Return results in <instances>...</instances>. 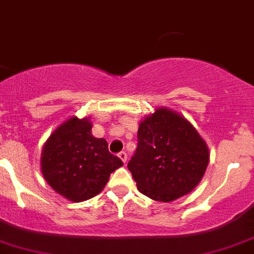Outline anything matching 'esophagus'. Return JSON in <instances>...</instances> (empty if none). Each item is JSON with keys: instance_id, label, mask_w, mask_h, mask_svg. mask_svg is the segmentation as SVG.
<instances>
[{"instance_id": "34e87169", "label": "esophagus", "mask_w": 254, "mask_h": 254, "mask_svg": "<svg viewBox=\"0 0 254 254\" xmlns=\"http://www.w3.org/2000/svg\"><path fill=\"white\" fill-rule=\"evenodd\" d=\"M118 157L122 159L123 163H126V162H127V153H126V152H120V153H118Z\"/></svg>"}]
</instances>
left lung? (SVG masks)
Masks as SVG:
<instances>
[{
    "instance_id": "8db88e82",
    "label": "left lung",
    "mask_w": 254,
    "mask_h": 254,
    "mask_svg": "<svg viewBox=\"0 0 254 254\" xmlns=\"http://www.w3.org/2000/svg\"><path fill=\"white\" fill-rule=\"evenodd\" d=\"M138 146L128 170L141 193L172 202L192 192L209 162L206 141L181 113L157 107L139 122Z\"/></svg>"
}]
</instances>
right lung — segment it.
<instances>
[{
	"label": "right lung",
	"instance_id": "add662e5",
	"mask_svg": "<svg viewBox=\"0 0 254 254\" xmlns=\"http://www.w3.org/2000/svg\"><path fill=\"white\" fill-rule=\"evenodd\" d=\"M89 117L72 116L45 142L41 172L53 190L71 202H83L101 193L111 173L122 167L108 151L105 138L92 134Z\"/></svg>",
	"mask_w": 254,
	"mask_h": 254
}]
</instances>
